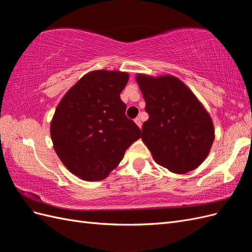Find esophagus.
<instances>
[{"label":"esophagus","instance_id":"obj_1","mask_svg":"<svg viewBox=\"0 0 252 252\" xmlns=\"http://www.w3.org/2000/svg\"><path fill=\"white\" fill-rule=\"evenodd\" d=\"M134 122H135V124L138 125V126L141 128V126H142V122H141V119H140V118H135V119H134Z\"/></svg>","mask_w":252,"mask_h":252}]
</instances>
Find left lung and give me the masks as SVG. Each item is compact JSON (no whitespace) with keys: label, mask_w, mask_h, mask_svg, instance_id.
<instances>
[{"label":"left lung","mask_w":252,"mask_h":252,"mask_svg":"<svg viewBox=\"0 0 252 252\" xmlns=\"http://www.w3.org/2000/svg\"><path fill=\"white\" fill-rule=\"evenodd\" d=\"M149 119L142 140L155 161L174 173H186L207 158L215 140L211 118L184 83L172 75H136Z\"/></svg>","instance_id":"left-lung-1"}]
</instances>
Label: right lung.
Here are the masks:
<instances>
[{
    "label": "right lung",
    "instance_id": "right-lung-1",
    "mask_svg": "<svg viewBox=\"0 0 252 252\" xmlns=\"http://www.w3.org/2000/svg\"><path fill=\"white\" fill-rule=\"evenodd\" d=\"M128 78L127 72L91 71L58 105L50 124L53 147L67 169L83 180L105 179L141 138L120 97Z\"/></svg>",
    "mask_w": 252,
    "mask_h": 252
}]
</instances>
